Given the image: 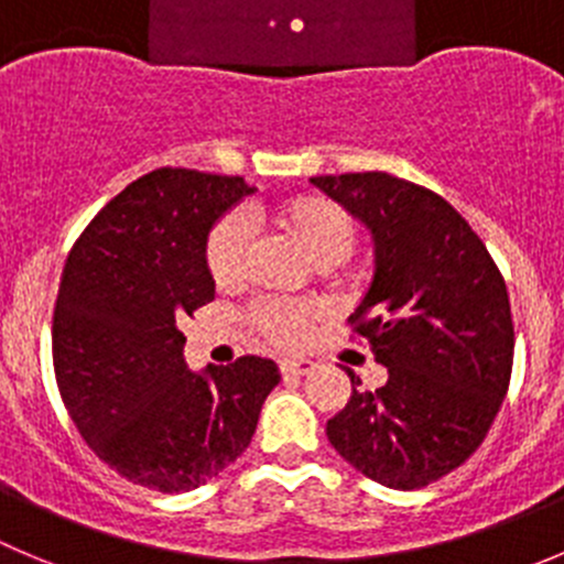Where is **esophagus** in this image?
Listing matches in <instances>:
<instances>
[{"instance_id": "obj_1", "label": "esophagus", "mask_w": 564, "mask_h": 564, "mask_svg": "<svg viewBox=\"0 0 564 564\" xmlns=\"http://www.w3.org/2000/svg\"><path fill=\"white\" fill-rule=\"evenodd\" d=\"M315 368V362L310 357H291V359H282L279 362V371L285 373V377H304Z\"/></svg>"}]
</instances>
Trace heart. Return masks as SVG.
I'll use <instances>...</instances> for the list:
<instances>
[{
	"instance_id": "heart-1",
	"label": "heart",
	"mask_w": 564,
	"mask_h": 564,
	"mask_svg": "<svg viewBox=\"0 0 564 564\" xmlns=\"http://www.w3.org/2000/svg\"><path fill=\"white\" fill-rule=\"evenodd\" d=\"M251 218L271 224L318 265H335L357 243L351 213L321 193H293L273 205H257L251 207ZM205 268L218 291H232L243 282L249 268V229L243 218L224 216L213 224L205 240ZM315 318L318 310L307 302H262L249 313L251 329L282 348L299 346Z\"/></svg>"
}]
</instances>
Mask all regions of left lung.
Instances as JSON below:
<instances>
[{
	"label": "left lung",
	"mask_w": 564,
	"mask_h": 564,
	"mask_svg": "<svg viewBox=\"0 0 564 564\" xmlns=\"http://www.w3.org/2000/svg\"><path fill=\"white\" fill-rule=\"evenodd\" d=\"M366 224L377 271L348 318L388 368L326 423L348 465L393 490H421L465 463L490 432L512 377L509 293L470 224L429 187L384 171L313 176Z\"/></svg>",
	"instance_id": "1"
}]
</instances>
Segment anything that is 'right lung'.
Masks as SVG:
<instances>
[{"instance_id": "1", "label": "right lung", "mask_w": 564, "mask_h": 564, "mask_svg": "<svg viewBox=\"0 0 564 564\" xmlns=\"http://www.w3.org/2000/svg\"><path fill=\"white\" fill-rule=\"evenodd\" d=\"M243 176L158 169L110 198L68 251L52 318L61 399L90 452L132 485L187 492L249 448L273 359L191 373L180 321L216 299L213 224Z\"/></svg>"}]
</instances>
